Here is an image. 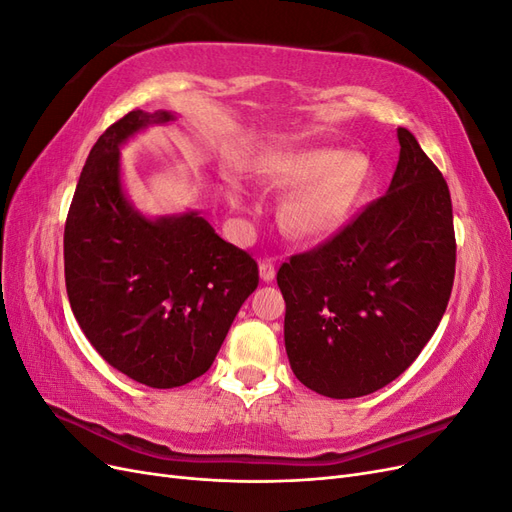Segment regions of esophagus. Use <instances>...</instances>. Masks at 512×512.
Instances as JSON below:
<instances>
[{"mask_svg": "<svg viewBox=\"0 0 512 512\" xmlns=\"http://www.w3.org/2000/svg\"><path fill=\"white\" fill-rule=\"evenodd\" d=\"M258 271H260V280L262 282H273V277H275V260L273 258H262L260 265H258Z\"/></svg>", "mask_w": 512, "mask_h": 512, "instance_id": "obj_1", "label": "esophagus"}]
</instances>
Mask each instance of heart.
I'll return each instance as SVG.
<instances>
[{
  "mask_svg": "<svg viewBox=\"0 0 512 512\" xmlns=\"http://www.w3.org/2000/svg\"><path fill=\"white\" fill-rule=\"evenodd\" d=\"M271 188L292 190L282 203V224L299 239H327L342 230L369 183V160L344 149L277 151L260 162Z\"/></svg>",
  "mask_w": 512,
  "mask_h": 512,
  "instance_id": "b5f03b06",
  "label": "heart"
}]
</instances>
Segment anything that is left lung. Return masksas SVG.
<instances>
[{
	"instance_id": "8db88e82",
	"label": "left lung",
	"mask_w": 512,
	"mask_h": 512,
	"mask_svg": "<svg viewBox=\"0 0 512 512\" xmlns=\"http://www.w3.org/2000/svg\"><path fill=\"white\" fill-rule=\"evenodd\" d=\"M397 138L389 192L277 271L290 367L324 397H363L404 374L451 299L457 245L448 185L412 132L397 128Z\"/></svg>"
}]
</instances>
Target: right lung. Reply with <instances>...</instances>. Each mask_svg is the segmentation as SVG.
Instances as JSON below:
<instances>
[{
    "label": "right lung",
    "mask_w": 512,
    "mask_h": 512,
    "mask_svg": "<svg viewBox=\"0 0 512 512\" xmlns=\"http://www.w3.org/2000/svg\"><path fill=\"white\" fill-rule=\"evenodd\" d=\"M168 111H130L89 158L64 230L66 290L102 359L151 389L203 376L258 286L256 260L196 211L149 220L121 188L119 147Z\"/></svg>",
    "instance_id": "right-lung-1"
}]
</instances>
